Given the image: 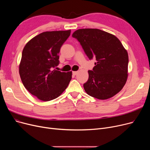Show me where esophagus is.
Segmentation results:
<instances>
[{
    "label": "esophagus",
    "instance_id": "obj_1",
    "mask_svg": "<svg viewBox=\"0 0 150 150\" xmlns=\"http://www.w3.org/2000/svg\"><path fill=\"white\" fill-rule=\"evenodd\" d=\"M77 74H78V72H77V71H74V72H72V74H73L74 75H76Z\"/></svg>",
    "mask_w": 150,
    "mask_h": 150
}]
</instances>
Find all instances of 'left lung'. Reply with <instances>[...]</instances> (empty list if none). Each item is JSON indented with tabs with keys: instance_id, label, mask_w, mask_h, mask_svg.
<instances>
[{
	"instance_id": "1",
	"label": "left lung",
	"mask_w": 150,
	"mask_h": 150,
	"mask_svg": "<svg viewBox=\"0 0 150 150\" xmlns=\"http://www.w3.org/2000/svg\"><path fill=\"white\" fill-rule=\"evenodd\" d=\"M72 37L76 39L95 66L88 70L89 78L83 84L89 96L99 100L114 96L127 80L128 54L114 35L96 28L79 29Z\"/></svg>"
}]
</instances>
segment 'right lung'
Listing matches in <instances>:
<instances>
[{
    "label": "right lung",
    "mask_w": 150,
    "mask_h": 150,
    "mask_svg": "<svg viewBox=\"0 0 150 150\" xmlns=\"http://www.w3.org/2000/svg\"><path fill=\"white\" fill-rule=\"evenodd\" d=\"M70 35L67 31H45L27 43L23 49L19 74L24 87L42 101L58 97L68 86L72 72L54 69L59 64L61 47Z\"/></svg>",
    "instance_id": "right-lung-1"
}]
</instances>
